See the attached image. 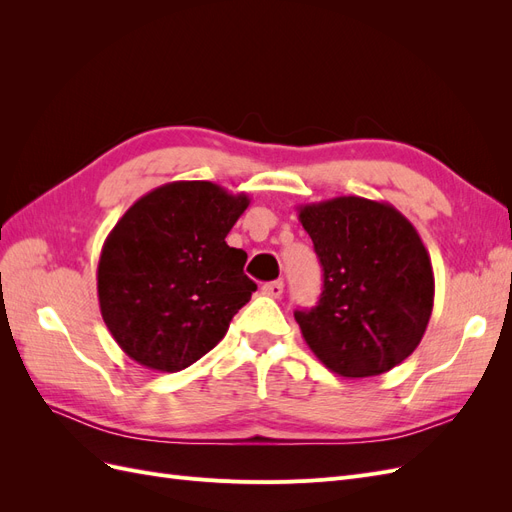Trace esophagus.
Returning <instances> with one entry per match:
<instances>
[{
	"label": "esophagus",
	"instance_id": "obj_1",
	"mask_svg": "<svg viewBox=\"0 0 512 512\" xmlns=\"http://www.w3.org/2000/svg\"><path fill=\"white\" fill-rule=\"evenodd\" d=\"M282 292H284V282L282 280H275V282H269V284L262 286V294H267V297H271V299H280Z\"/></svg>",
	"mask_w": 512,
	"mask_h": 512
}]
</instances>
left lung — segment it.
Listing matches in <instances>:
<instances>
[{
  "instance_id": "left-lung-1",
  "label": "left lung",
  "mask_w": 512,
  "mask_h": 512,
  "mask_svg": "<svg viewBox=\"0 0 512 512\" xmlns=\"http://www.w3.org/2000/svg\"><path fill=\"white\" fill-rule=\"evenodd\" d=\"M322 265V294L294 312L305 344L344 378L380 376L421 344L433 309V269L416 228L389 203L337 196L299 205Z\"/></svg>"
}]
</instances>
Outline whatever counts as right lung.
<instances>
[{
    "mask_svg": "<svg viewBox=\"0 0 512 512\" xmlns=\"http://www.w3.org/2000/svg\"><path fill=\"white\" fill-rule=\"evenodd\" d=\"M250 205L211 181L147 192L108 232L98 262L104 324L132 361L181 371L220 344L256 284L226 235Z\"/></svg>",
    "mask_w": 512,
    "mask_h": 512,
    "instance_id": "right-lung-1",
    "label": "right lung"
}]
</instances>
